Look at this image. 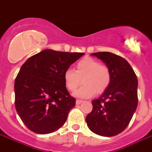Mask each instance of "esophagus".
I'll use <instances>...</instances> for the list:
<instances>
[{
	"mask_svg": "<svg viewBox=\"0 0 152 152\" xmlns=\"http://www.w3.org/2000/svg\"><path fill=\"white\" fill-rule=\"evenodd\" d=\"M82 102H83V101H82V100H76V104H81Z\"/></svg>",
	"mask_w": 152,
	"mask_h": 152,
	"instance_id": "esophagus-1",
	"label": "esophagus"
}]
</instances>
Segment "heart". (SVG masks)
I'll use <instances>...</instances> for the list:
<instances>
[{"mask_svg": "<svg viewBox=\"0 0 152 152\" xmlns=\"http://www.w3.org/2000/svg\"><path fill=\"white\" fill-rule=\"evenodd\" d=\"M81 79L84 85L75 93V96L91 97L96 92L101 94L109 88L111 82L110 70L96 59L86 57L77 63L76 72L68 68L64 73L65 86L71 92L78 88Z\"/></svg>", "mask_w": 152, "mask_h": 152, "instance_id": "heart-1", "label": "heart"}]
</instances>
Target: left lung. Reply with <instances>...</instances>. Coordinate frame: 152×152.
Instances as JSON below:
<instances>
[{"instance_id":"left-lung-1","label":"left lung","mask_w":152,"mask_h":152,"mask_svg":"<svg viewBox=\"0 0 152 152\" xmlns=\"http://www.w3.org/2000/svg\"><path fill=\"white\" fill-rule=\"evenodd\" d=\"M102 59L111 72V82L86 117L88 128L104 137L118 134L127 127L138 105V79L124 58L110 52L92 54Z\"/></svg>"}]
</instances>
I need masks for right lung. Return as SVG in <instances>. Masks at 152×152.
<instances>
[{
	"instance_id": "1",
	"label": "right lung",
	"mask_w": 152,
	"mask_h": 152,
	"mask_svg": "<svg viewBox=\"0 0 152 152\" xmlns=\"http://www.w3.org/2000/svg\"><path fill=\"white\" fill-rule=\"evenodd\" d=\"M85 53L46 49L31 56L15 79V108L26 126L40 134L64 124L76 99L71 96L64 73Z\"/></svg>"
}]
</instances>
